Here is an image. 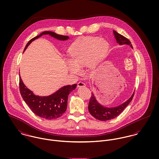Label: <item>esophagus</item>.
Masks as SVG:
<instances>
[{"instance_id": "34e87169", "label": "esophagus", "mask_w": 159, "mask_h": 159, "mask_svg": "<svg viewBox=\"0 0 159 159\" xmlns=\"http://www.w3.org/2000/svg\"><path fill=\"white\" fill-rule=\"evenodd\" d=\"M77 86H78V87H84V86H86V84L84 83H83L82 81H79L77 84Z\"/></svg>"}]
</instances>
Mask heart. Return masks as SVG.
I'll return each mask as SVG.
<instances>
[{
	"instance_id": "heart-1",
	"label": "heart",
	"mask_w": 159,
	"mask_h": 159,
	"mask_svg": "<svg viewBox=\"0 0 159 159\" xmlns=\"http://www.w3.org/2000/svg\"><path fill=\"white\" fill-rule=\"evenodd\" d=\"M108 49V43L102 39L87 37L78 39L68 49V70L74 74H79L80 68L87 64L90 67L95 66L105 56Z\"/></svg>"
}]
</instances>
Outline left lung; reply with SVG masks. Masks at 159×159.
I'll return each mask as SVG.
<instances>
[{"mask_svg":"<svg viewBox=\"0 0 159 159\" xmlns=\"http://www.w3.org/2000/svg\"><path fill=\"white\" fill-rule=\"evenodd\" d=\"M113 33L116 41L119 45H128L130 46L133 48L131 42L129 39H127L123 35H120V34L117 33L115 30H114ZM134 96V93L127 102H125L120 106H118L115 108H105L100 105L97 102L95 96L93 95V93H92L88 105L89 111L93 117H94L95 119L99 120L105 121L113 119L117 116H118L124 111V110L127 107V106L130 103V102L133 99Z\"/></svg>","mask_w":159,"mask_h":159,"instance_id":"8db88e82","label":"left lung"}]
</instances>
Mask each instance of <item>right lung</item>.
Masks as SVG:
<instances>
[{
  "label": "right lung",
  "instance_id": "right-lung-1",
  "mask_svg": "<svg viewBox=\"0 0 159 159\" xmlns=\"http://www.w3.org/2000/svg\"><path fill=\"white\" fill-rule=\"evenodd\" d=\"M45 34H49L51 37L60 40L68 39V36L59 35L51 31H45L29 40L24 51L32 41ZM19 84L20 93L23 100L31 111L37 116L48 120L57 119L66 112L67 107L68 95L70 92L75 90L76 87V84L67 85L62 87L49 96L39 97L35 95L32 91L26 88L20 76Z\"/></svg>",
  "mask_w": 159,
  "mask_h": 159
}]
</instances>
